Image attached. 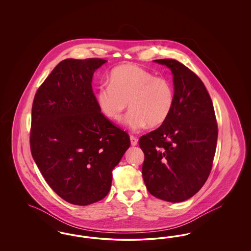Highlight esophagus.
<instances>
[{"label":"esophagus","instance_id":"esophagus-1","mask_svg":"<svg viewBox=\"0 0 251 251\" xmlns=\"http://www.w3.org/2000/svg\"><path fill=\"white\" fill-rule=\"evenodd\" d=\"M130 139H131V146H136V145L138 144V139H137L136 137L131 135V136H130Z\"/></svg>","mask_w":251,"mask_h":251}]
</instances>
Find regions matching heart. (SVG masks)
Masks as SVG:
<instances>
[{"label":"heart","instance_id":"heart-1","mask_svg":"<svg viewBox=\"0 0 251 251\" xmlns=\"http://www.w3.org/2000/svg\"><path fill=\"white\" fill-rule=\"evenodd\" d=\"M97 104L109 120L119 122L130 104L125 123L133 131L156 127L168 119L174 106L170 81L136 65H120L109 76V84L96 94Z\"/></svg>","mask_w":251,"mask_h":251}]
</instances>
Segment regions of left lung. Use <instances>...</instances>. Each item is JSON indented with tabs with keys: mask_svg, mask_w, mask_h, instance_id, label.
Segmentation results:
<instances>
[{
	"mask_svg": "<svg viewBox=\"0 0 251 251\" xmlns=\"http://www.w3.org/2000/svg\"><path fill=\"white\" fill-rule=\"evenodd\" d=\"M172 72L174 106L158 129L143 135L142 175L157 199L181 202L201 190L215 157L217 124L214 105L202 81L174 59L154 60Z\"/></svg>",
	"mask_w": 251,
	"mask_h": 251,
	"instance_id": "8db88e82",
	"label": "left lung"
}]
</instances>
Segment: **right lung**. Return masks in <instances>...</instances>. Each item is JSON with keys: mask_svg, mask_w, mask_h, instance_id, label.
Listing matches in <instances>:
<instances>
[{"mask_svg": "<svg viewBox=\"0 0 251 251\" xmlns=\"http://www.w3.org/2000/svg\"><path fill=\"white\" fill-rule=\"evenodd\" d=\"M107 61L65 59L36 91L30 145L36 166L64 201L85 206L107 196L112 170L131 142L100 112L94 72Z\"/></svg>", "mask_w": 251, "mask_h": 251, "instance_id": "add662e5", "label": "right lung"}]
</instances>
